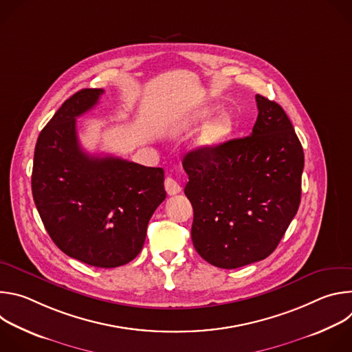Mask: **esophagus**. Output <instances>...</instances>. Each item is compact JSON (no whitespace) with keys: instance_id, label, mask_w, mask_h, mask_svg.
Listing matches in <instances>:
<instances>
[{"instance_id":"obj_1","label":"esophagus","mask_w":352,"mask_h":352,"mask_svg":"<svg viewBox=\"0 0 352 352\" xmlns=\"http://www.w3.org/2000/svg\"><path fill=\"white\" fill-rule=\"evenodd\" d=\"M164 186H166V190L168 195H177L181 192V185L171 177H167L166 181H164Z\"/></svg>"}]
</instances>
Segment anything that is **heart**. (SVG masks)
<instances>
[{
  "label": "heart",
  "mask_w": 352,
  "mask_h": 352,
  "mask_svg": "<svg viewBox=\"0 0 352 352\" xmlns=\"http://www.w3.org/2000/svg\"><path fill=\"white\" fill-rule=\"evenodd\" d=\"M212 107L199 109L190 121V125H197L213 114ZM234 132V120L228 113H219L210 121H208L202 129L199 131L195 139V147L200 152H210V150L223 144Z\"/></svg>",
  "instance_id": "1"
}]
</instances>
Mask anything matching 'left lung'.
<instances>
[{
	"label": "left lung",
	"mask_w": 352,
	"mask_h": 352,
	"mask_svg": "<svg viewBox=\"0 0 352 352\" xmlns=\"http://www.w3.org/2000/svg\"><path fill=\"white\" fill-rule=\"evenodd\" d=\"M252 133L182 160L196 252L221 269L266 259L300 202L304 150L280 104L256 94Z\"/></svg>",
	"instance_id": "obj_1"
}]
</instances>
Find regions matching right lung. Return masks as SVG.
Masks as SVG:
<instances>
[{"instance_id":"add662e5","label":"right lung","mask_w":352,"mask_h":352,"mask_svg":"<svg viewBox=\"0 0 352 352\" xmlns=\"http://www.w3.org/2000/svg\"><path fill=\"white\" fill-rule=\"evenodd\" d=\"M103 93L76 91L43 128L34 147L32 192L48 235L65 255L111 269L139 255L166 190L160 167L83 152L76 118Z\"/></svg>"}]
</instances>
